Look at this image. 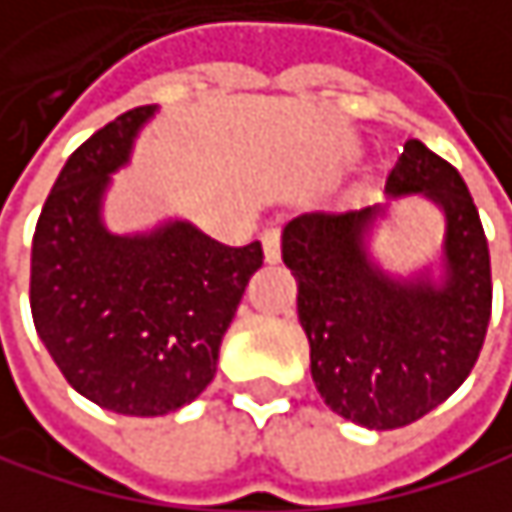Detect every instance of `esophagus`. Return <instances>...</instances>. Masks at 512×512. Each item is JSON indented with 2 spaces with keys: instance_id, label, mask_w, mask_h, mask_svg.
<instances>
[{
  "instance_id": "1",
  "label": "esophagus",
  "mask_w": 512,
  "mask_h": 512,
  "mask_svg": "<svg viewBox=\"0 0 512 512\" xmlns=\"http://www.w3.org/2000/svg\"><path fill=\"white\" fill-rule=\"evenodd\" d=\"M261 242H264V261L276 264L279 261V230H264Z\"/></svg>"
}]
</instances>
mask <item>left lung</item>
<instances>
[{"instance_id":"left-lung-1","label":"left lung","mask_w":512,"mask_h":512,"mask_svg":"<svg viewBox=\"0 0 512 512\" xmlns=\"http://www.w3.org/2000/svg\"><path fill=\"white\" fill-rule=\"evenodd\" d=\"M414 193L445 218L442 251L393 274L374 239L392 200ZM384 194V203L351 212H303L282 230L312 381L330 411L378 432L420 420L462 387L492 315L489 242L459 170L405 140Z\"/></svg>"}]
</instances>
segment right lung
Segmentation results:
<instances>
[{
    "mask_svg": "<svg viewBox=\"0 0 512 512\" xmlns=\"http://www.w3.org/2000/svg\"><path fill=\"white\" fill-rule=\"evenodd\" d=\"M155 113L134 107L74 149L32 239L38 339L80 396L125 417L179 411L209 387L245 285L264 264L261 242L230 248L185 218L107 227L113 173L128 167Z\"/></svg>",
    "mask_w": 512,
    "mask_h": 512,
    "instance_id": "obj_1",
    "label": "right lung"
}]
</instances>
